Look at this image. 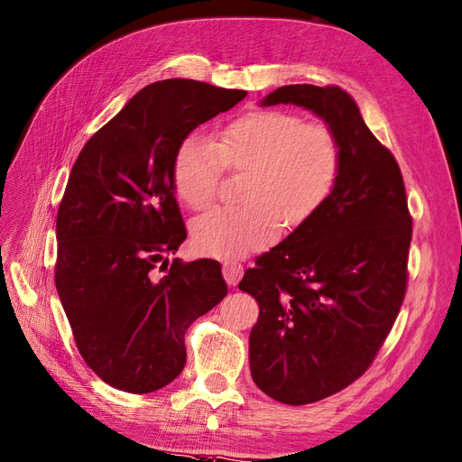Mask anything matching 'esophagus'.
<instances>
[{
  "label": "esophagus",
  "mask_w": 462,
  "mask_h": 462,
  "mask_svg": "<svg viewBox=\"0 0 462 462\" xmlns=\"http://www.w3.org/2000/svg\"><path fill=\"white\" fill-rule=\"evenodd\" d=\"M222 273H224V279H226L228 285H236V282H238L240 277L244 275V265L238 262H224Z\"/></svg>",
  "instance_id": "esophagus-1"
}]
</instances>
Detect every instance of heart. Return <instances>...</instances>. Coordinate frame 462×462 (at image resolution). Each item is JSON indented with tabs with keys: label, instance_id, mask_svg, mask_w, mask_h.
Segmentation results:
<instances>
[{
	"label": "heart",
	"instance_id": "heart-1",
	"mask_svg": "<svg viewBox=\"0 0 462 462\" xmlns=\"http://www.w3.org/2000/svg\"><path fill=\"white\" fill-rule=\"evenodd\" d=\"M222 165L247 171L244 207H217L191 224L193 247L203 255L238 257L277 238L281 222L297 228L332 195L341 146L324 123L289 111H254L222 128L215 144L185 138L175 152L171 181L189 208L217 197Z\"/></svg>",
	"mask_w": 462,
	"mask_h": 462
}]
</instances>
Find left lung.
Listing matches in <instances>:
<instances>
[{
  "label": "left lung",
  "mask_w": 462,
  "mask_h": 462,
  "mask_svg": "<svg viewBox=\"0 0 462 462\" xmlns=\"http://www.w3.org/2000/svg\"><path fill=\"white\" fill-rule=\"evenodd\" d=\"M297 105L334 130L341 168L324 207L247 269L259 304L254 383L282 404L332 396L369 369L406 294L411 217L390 150L337 86H282L263 107Z\"/></svg>",
  "instance_id": "left-lung-1"
}]
</instances>
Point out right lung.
<instances>
[{
    "instance_id": "add662e5",
    "label": "right lung",
    "mask_w": 462,
    "mask_h": 462,
    "mask_svg": "<svg viewBox=\"0 0 462 462\" xmlns=\"http://www.w3.org/2000/svg\"><path fill=\"white\" fill-rule=\"evenodd\" d=\"M247 93L195 79L140 89L89 138L56 217V291L81 357L101 381L148 394L183 371L185 332L226 297L215 259L168 255L187 238L175 152ZM158 264L166 269L160 278Z\"/></svg>"
}]
</instances>
